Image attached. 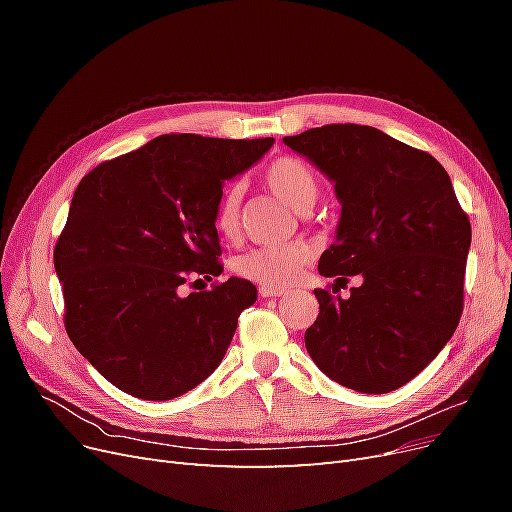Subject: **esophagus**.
Returning <instances> with one entry per match:
<instances>
[{
	"label": "esophagus",
	"mask_w": 512,
	"mask_h": 512,
	"mask_svg": "<svg viewBox=\"0 0 512 512\" xmlns=\"http://www.w3.org/2000/svg\"><path fill=\"white\" fill-rule=\"evenodd\" d=\"M284 290H280V288H271V286H262L260 288V297H265V299H269V297H284Z\"/></svg>",
	"instance_id": "esophagus-1"
}]
</instances>
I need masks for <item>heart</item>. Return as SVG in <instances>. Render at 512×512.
<instances>
[{
	"instance_id": "b5f03b06",
	"label": "heart",
	"mask_w": 512,
	"mask_h": 512,
	"mask_svg": "<svg viewBox=\"0 0 512 512\" xmlns=\"http://www.w3.org/2000/svg\"><path fill=\"white\" fill-rule=\"evenodd\" d=\"M265 183L292 209L307 211L316 203L320 190L314 168L305 160L294 156H280L265 168ZM241 200L243 192L239 183L224 188L218 207H215L213 224L222 237L232 239L241 228ZM312 258V247L305 241H290L282 245H260L237 258L235 269L247 280L284 288L297 280L301 269Z\"/></svg>"
}]
</instances>
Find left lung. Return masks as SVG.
<instances>
[{"mask_svg":"<svg viewBox=\"0 0 512 512\" xmlns=\"http://www.w3.org/2000/svg\"><path fill=\"white\" fill-rule=\"evenodd\" d=\"M284 143L316 164L342 203L335 243L318 271L316 322L305 331L312 361L346 389L382 395L436 359L463 312L472 241L451 177L427 151L359 123H329ZM364 284L342 300L336 284Z\"/></svg>","mask_w":512,"mask_h":512,"instance_id":"obj_1","label":"left lung"}]
</instances>
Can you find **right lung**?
<instances>
[{"label":"right lung","mask_w":512,"mask_h":512,"mask_svg":"<svg viewBox=\"0 0 512 512\" xmlns=\"http://www.w3.org/2000/svg\"><path fill=\"white\" fill-rule=\"evenodd\" d=\"M271 145L164 134L98 164L74 190L53 252L66 331L119 391L166 401L222 363L256 286L241 277L190 294L183 286L224 271L213 224L222 188Z\"/></svg>","instance_id":"1"}]
</instances>
